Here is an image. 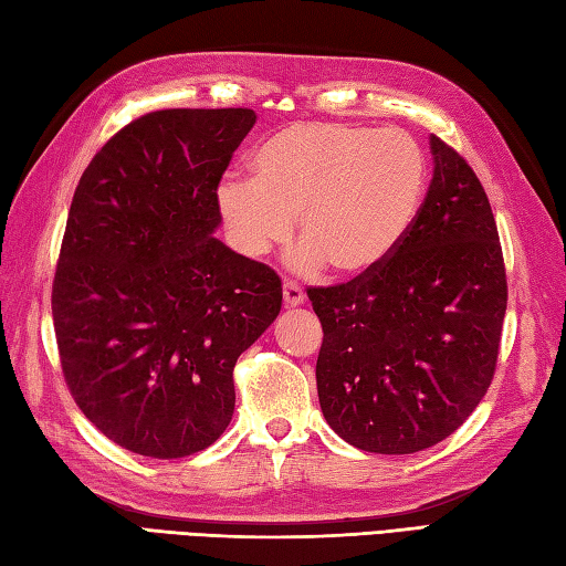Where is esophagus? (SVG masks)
Returning a JSON list of instances; mask_svg holds the SVG:
<instances>
[{
  "instance_id": "1",
  "label": "esophagus",
  "mask_w": 566,
  "mask_h": 566,
  "mask_svg": "<svg viewBox=\"0 0 566 566\" xmlns=\"http://www.w3.org/2000/svg\"><path fill=\"white\" fill-rule=\"evenodd\" d=\"M283 300H285L287 307L303 305V303H305L303 287H300L295 281H285V283H283Z\"/></svg>"
}]
</instances>
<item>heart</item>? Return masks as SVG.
I'll return each mask as SVG.
<instances>
[{"instance_id": "b5f03b06", "label": "heart", "mask_w": 566, "mask_h": 566, "mask_svg": "<svg viewBox=\"0 0 566 566\" xmlns=\"http://www.w3.org/2000/svg\"><path fill=\"white\" fill-rule=\"evenodd\" d=\"M428 158L400 129L361 124H293L251 158L249 178L217 188V210L232 247L259 259L293 234L305 237L287 263L315 273L325 263L347 279L394 256L418 219Z\"/></svg>"}]
</instances>
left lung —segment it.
Masks as SVG:
<instances>
[{
  "label": "left lung",
  "mask_w": 566,
  "mask_h": 566,
  "mask_svg": "<svg viewBox=\"0 0 566 566\" xmlns=\"http://www.w3.org/2000/svg\"><path fill=\"white\" fill-rule=\"evenodd\" d=\"M432 180L384 266L310 287L322 322L317 396L344 442L422 452L486 396L509 303L499 229L476 172L430 136Z\"/></svg>",
  "instance_id": "8db88e82"
}]
</instances>
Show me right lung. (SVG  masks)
Instances as JSON below:
<instances>
[{
	"label": "right lung",
	"instance_id": "obj_1",
	"mask_svg": "<svg viewBox=\"0 0 566 566\" xmlns=\"http://www.w3.org/2000/svg\"><path fill=\"white\" fill-rule=\"evenodd\" d=\"M253 109H160L80 178L53 281L65 384L114 444L178 459L219 440L234 364L281 313V279L214 237L217 186Z\"/></svg>",
	"mask_w": 566,
	"mask_h": 566
}]
</instances>
